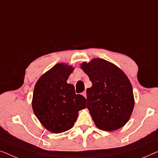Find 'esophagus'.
<instances>
[{
  "label": "esophagus",
  "instance_id": "esophagus-1",
  "mask_svg": "<svg viewBox=\"0 0 158 158\" xmlns=\"http://www.w3.org/2000/svg\"><path fill=\"white\" fill-rule=\"evenodd\" d=\"M82 95H83V96L85 97V98H87V94H86V91L85 90V91H83V93H82Z\"/></svg>",
  "mask_w": 158,
  "mask_h": 158
}]
</instances>
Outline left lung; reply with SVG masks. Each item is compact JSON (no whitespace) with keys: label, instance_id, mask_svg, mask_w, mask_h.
Wrapping results in <instances>:
<instances>
[{"label":"left lung","instance_id":"8db88e82","mask_svg":"<svg viewBox=\"0 0 158 158\" xmlns=\"http://www.w3.org/2000/svg\"><path fill=\"white\" fill-rule=\"evenodd\" d=\"M81 69L92 83L86 90L87 109L96 126L104 131L124 127L135 106L132 86L125 73L100 58L83 62Z\"/></svg>","mask_w":158,"mask_h":158}]
</instances>
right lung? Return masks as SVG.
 I'll return each instance as SVG.
<instances>
[{
  "mask_svg": "<svg viewBox=\"0 0 158 158\" xmlns=\"http://www.w3.org/2000/svg\"><path fill=\"white\" fill-rule=\"evenodd\" d=\"M74 68L67 64H55L36 82L32 98L34 113L43 126L57 134L72 128L78 111L86 108V99L76 94L67 83Z\"/></svg>",
  "mask_w": 158,
  "mask_h": 158,
  "instance_id": "right-lung-1",
  "label": "right lung"
}]
</instances>
